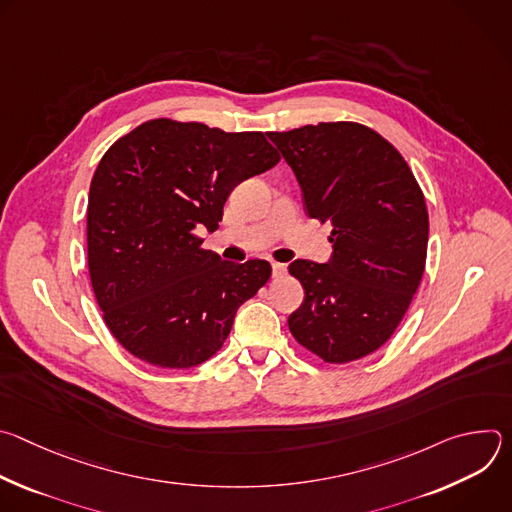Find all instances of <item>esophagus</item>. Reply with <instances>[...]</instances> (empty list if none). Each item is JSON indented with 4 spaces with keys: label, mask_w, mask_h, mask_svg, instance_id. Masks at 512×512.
Masks as SVG:
<instances>
[{
    "label": "esophagus",
    "mask_w": 512,
    "mask_h": 512,
    "mask_svg": "<svg viewBox=\"0 0 512 512\" xmlns=\"http://www.w3.org/2000/svg\"><path fill=\"white\" fill-rule=\"evenodd\" d=\"M271 269H273V275H275V277H277V275H283V273L287 271V267H285L283 263H277V261L271 263Z\"/></svg>",
    "instance_id": "1"
}]
</instances>
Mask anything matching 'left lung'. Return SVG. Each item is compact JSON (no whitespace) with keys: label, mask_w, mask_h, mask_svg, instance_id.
Listing matches in <instances>:
<instances>
[{"label":"left lung","mask_w":512,"mask_h":512,"mask_svg":"<svg viewBox=\"0 0 512 512\" xmlns=\"http://www.w3.org/2000/svg\"><path fill=\"white\" fill-rule=\"evenodd\" d=\"M267 135L294 170L308 216L332 225L328 263L289 265L306 291L289 332L326 362L367 356L391 338L421 283L423 192L403 156L367 125L334 121Z\"/></svg>","instance_id":"left-lung-1"}]
</instances>
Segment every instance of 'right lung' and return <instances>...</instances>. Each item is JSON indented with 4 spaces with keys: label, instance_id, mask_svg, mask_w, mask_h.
Here are the masks:
<instances>
[{
    "label": "right lung",
    "instance_id": "1",
    "mask_svg": "<svg viewBox=\"0 0 512 512\" xmlns=\"http://www.w3.org/2000/svg\"><path fill=\"white\" fill-rule=\"evenodd\" d=\"M277 162L261 131L172 119L145 121L105 152L89 190L87 257L105 324L125 350L162 369L221 350L271 265L223 261L196 231H216L233 188Z\"/></svg>",
    "mask_w": 512,
    "mask_h": 512
}]
</instances>
